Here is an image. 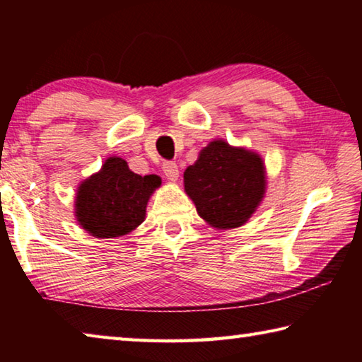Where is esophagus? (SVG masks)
Here are the masks:
<instances>
[{
    "instance_id": "1",
    "label": "esophagus",
    "mask_w": 362,
    "mask_h": 362,
    "mask_svg": "<svg viewBox=\"0 0 362 362\" xmlns=\"http://www.w3.org/2000/svg\"><path fill=\"white\" fill-rule=\"evenodd\" d=\"M163 173L169 180H177V177H179V166L174 161H166L163 163Z\"/></svg>"
}]
</instances>
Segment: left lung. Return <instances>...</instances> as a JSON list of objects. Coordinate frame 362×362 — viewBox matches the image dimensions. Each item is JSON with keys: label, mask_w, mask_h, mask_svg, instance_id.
Segmentation results:
<instances>
[{"label": "left lung", "mask_w": 362, "mask_h": 362, "mask_svg": "<svg viewBox=\"0 0 362 362\" xmlns=\"http://www.w3.org/2000/svg\"><path fill=\"white\" fill-rule=\"evenodd\" d=\"M196 211L216 228L247 222L265 193V169L255 153L214 140L183 174Z\"/></svg>", "instance_id": "obj_1"}]
</instances>
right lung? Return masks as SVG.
<instances>
[{
    "instance_id": "right-lung-1",
    "label": "right lung",
    "mask_w": 362,
    "mask_h": 362,
    "mask_svg": "<svg viewBox=\"0 0 362 362\" xmlns=\"http://www.w3.org/2000/svg\"><path fill=\"white\" fill-rule=\"evenodd\" d=\"M161 185L158 175L132 173L121 158H108L100 173L78 188L76 218L97 238H116L144 222L153 189Z\"/></svg>"
}]
</instances>
